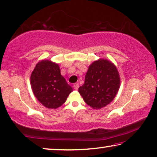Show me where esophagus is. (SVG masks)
Segmentation results:
<instances>
[{
  "label": "esophagus",
  "instance_id": "34e87169",
  "mask_svg": "<svg viewBox=\"0 0 157 157\" xmlns=\"http://www.w3.org/2000/svg\"><path fill=\"white\" fill-rule=\"evenodd\" d=\"M73 86H74V88L75 89V90H78V83H74Z\"/></svg>",
  "mask_w": 157,
  "mask_h": 157
}]
</instances>
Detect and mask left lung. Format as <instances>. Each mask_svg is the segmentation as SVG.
I'll use <instances>...</instances> for the list:
<instances>
[{"instance_id":"obj_1","label":"left lung","mask_w":157,"mask_h":157,"mask_svg":"<svg viewBox=\"0 0 157 157\" xmlns=\"http://www.w3.org/2000/svg\"><path fill=\"white\" fill-rule=\"evenodd\" d=\"M121 79L117 67L108 59H99L88 67L85 83L78 93L87 105L100 109L112 102L120 87Z\"/></svg>"}]
</instances>
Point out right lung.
<instances>
[{"label":"right lung","instance_id":"right-lung-1","mask_svg":"<svg viewBox=\"0 0 157 157\" xmlns=\"http://www.w3.org/2000/svg\"><path fill=\"white\" fill-rule=\"evenodd\" d=\"M35 97L48 109H57L65 102L73 89L60 73L59 64L50 60L38 62L31 74Z\"/></svg>","mask_w":157,"mask_h":157}]
</instances>
